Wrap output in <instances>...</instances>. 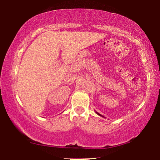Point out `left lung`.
I'll return each mask as SVG.
<instances>
[{
  "label": "left lung",
  "mask_w": 160,
  "mask_h": 160,
  "mask_svg": "<svg viewBox=\"0 0 160 160\" xmlns=\"http://www.w3.org/2000/svg\"><path fill=\"white\" fill-rule=\"evenodd\" d=\"M95 113H97V114H98V115H99V116H100V117H103V116H102L101 114H100V113H98V112H97V111H95Z\"/></svg>",
  "instance_id": "1"
}]
</instances>
